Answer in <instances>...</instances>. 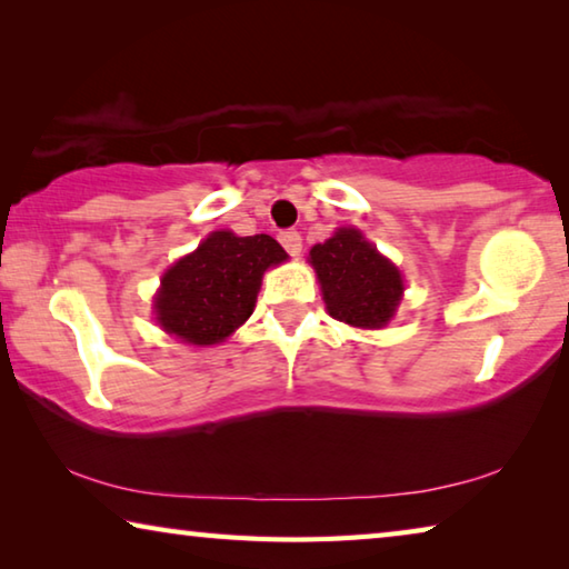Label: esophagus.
Returning <instances> with one entry per match:
<instances>
[{
  "label": "esophagus",
  "instance_id": "obj_1",
  "mask_svg": "<svg viewBox=\"0 0 569 569\" xmlns=\"http://www.w3.org/2000/svg\"><path fill=\"white\" fill-rule=\"evenodd\" d=\"M278 240H281V246L286 248L288 256H298L301 253V236H298V230H281L278 233Z\"/></svg>",
  "mask_w": 569,
  "mask_h": 569
}]
</instances>
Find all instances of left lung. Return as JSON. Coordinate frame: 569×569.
Masks as SVG:
<instances>
[{
	"label": "left lung",
	"mask_w": 569,
	"mask_h": 569,
	"mask_svg": "<svg viewBox=\"0 0 569 569\" xmlns=\"http://www.w3.org/2000/svg\"><path fill=\"white\" fill-rule=\"evenodd\" d=\"M311 263L333 319L359 329H381L397 311L401 273L359 230L341 228L326 243L313 246Z\"/></svg>",
	"instance_id": "1"
}]
</instances>
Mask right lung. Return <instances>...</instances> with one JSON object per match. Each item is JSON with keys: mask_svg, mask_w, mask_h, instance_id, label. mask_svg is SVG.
<instances>
[{"mask_svg": "<svg viewBox=\"0 0 569 569\" xmlns=\"http://www.w3.org/2000/svg\"><path fill=\"white\" fill-rule=\"evenodd\" d=\"M286 258L271 236L210 233L196 253L180 258L162 278L158 321L188 343L223 341L253 313L266 268Z\"/></svg>", "mask_w": 569, "mask_h": 569, "instance_id": "obj_1", "label": "right lung"}]
</instances>
